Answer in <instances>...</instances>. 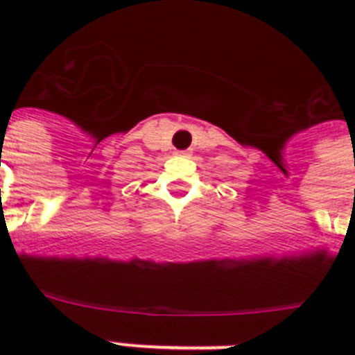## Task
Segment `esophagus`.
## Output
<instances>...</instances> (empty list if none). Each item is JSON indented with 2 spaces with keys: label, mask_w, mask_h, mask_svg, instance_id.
<instances>
[{
  "label": "esophagus",
  "mask_w": 355,
  "mask_h": 355,
  "mask_svg": "<svg viewBox=\"0 0 355 355\" xmlns=\"http://www.w3.org/2000/svg\"><path fill=\"white\" fill-rule=\"evenodd\" d=\"M177 155H182V156H186V155H188V150H178Z\"/></svg>",
  "instance_id": "34e87169"
}]
</instances>
